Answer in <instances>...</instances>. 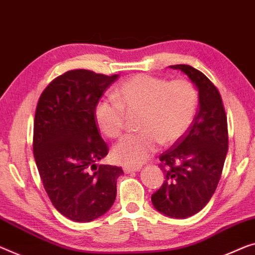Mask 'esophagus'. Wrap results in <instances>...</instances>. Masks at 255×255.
Listing matches in <instances>:
<instances>
[{
	"instance_id": "34e87169",
	"label": "esophagus",
	"mask_w": 255,
	"mask_h": 255,
	"mask_svg": "<svg viewBox=\"0 0 255 255\" xmlns=\"http://www.w3.org/2000/svg\"><path fill=\"white\" fill-rule=\"evenodd\" d=\"M124 172L126 174H129V173H132V172H137V170L140 169V166H124Z\"/></svg>"
}]
</instances>
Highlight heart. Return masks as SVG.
I'll list each match as a JSON object with an SVG mask.
<instances>
[{"instance_id":"1","label":"heart","mask_w":255,"mask_h":255,"mask_svg":"<svg viewBox=\"0 0 255 255\" xmlns=\"http://www.w3.org/2000/svg\"><path fill=\"white\" fill-rule=\"evenodd\" d=\"M116 98H103L95 108V120L106 137L120 136L126 112H139L137 134L125 136L113 147L117 161L138 166L159 144L177 142L195 120L198 91L187 79L169 80L138 74L127 79L116 90Z\"/></svg>"}]
</instances>
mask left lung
Masks as SVG:
<instances>
[{
  "label": "left lung",
  "instance_id": "1",
  "mask_svg": "<svg viewBox=\"0 0 255 255\" xmlns=\"http://www.w3.org/2000/svg\"><path fill=\"white\" fill-rule=\"evenodd\" d=\"M169 67L183 72L196 86L199 110L188 131L159 158L165 181L151 200L166 216L185 219L214 195L228 152V125L221 95L206 75L184 64Z\"/></svg>",
  "mask_w": 255,
  "mask_h": 255
}]
</instances>
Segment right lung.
I'll use <instances>...</instances> for the list:
<instances>
[{"mask_svg":"<svg viewBox=\"0 0 255 255\" xmlns=\"http://www.w3.org/2000/svg\"><path fill=\"white\" fill-rule=\"evenodd\" d=\"M119 78L72 70L49 83L37 102L33 153L51 203L75 222L108 212L117 197L121 167L100 165L109 149L101 137L95 108Z\"/></svg>","mask_w":255,"mask_h":255,"instance_id":"right-lung-1","label":"right lung"}]
</instances>
